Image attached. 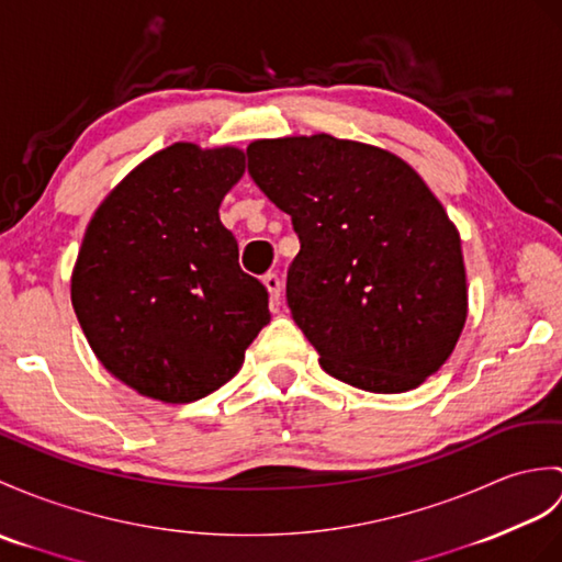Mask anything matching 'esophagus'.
<instances>
[{
    "label": "esophagus",
    "instance_id": "1",
    "mask_svg": "<svg viewBox=\"0 0 562 562\" xmlns=\"http://www.w3.org/2000/svg\"><path fill=\"white\" fill-rule=\"evenodd\" d=\"M263 284L270 294V302L278 304L282 296V280L278 278V272H268V276H263Z\"/></svg>",
    "mask_w": 562,
    "mask_h": 562
}]
</instances>
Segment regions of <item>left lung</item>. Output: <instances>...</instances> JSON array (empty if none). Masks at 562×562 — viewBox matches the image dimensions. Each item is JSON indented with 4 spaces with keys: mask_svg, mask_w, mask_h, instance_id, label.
I'll return each instance as SVG.
<instances>
[{
    "mask_svg": "<svg viewBox=\"0 0 562 562\" xmlns=\"http://www.w3.org/2000/svg\"><path fill=\"white\" fill-rule=\"evenodd\" d=\"M249 175L292 215L294 323L337 381L407 393L452 355L467 321L460 232L414 169L330 134L260 138Z\"/></svg>",
    "mask_w": 562,
    "mask_h": 562,
    "instance_id": "obj_1",
    "label": "left lung"
}]
</instances>
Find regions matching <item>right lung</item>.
<instances>
[{"label":"right lung","mask_w":562,"mask_h":562,"mask_svg":"<svg viewBox=\"0 0 562 562\" xmlns=\"http://www.w3.org/2000/svg\"><path fill=\"white\" fill-rule=\"evenodd\" d=\"M246 153L172 143L134 167L90 217L71 304L100 363L138 395L195 402L241 369L270 321L268 292L239 268L220 203Z\"/></svg>","instance_id":"1"}]
</instances>
